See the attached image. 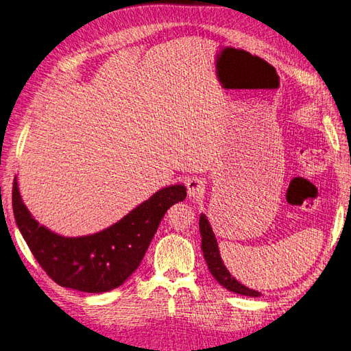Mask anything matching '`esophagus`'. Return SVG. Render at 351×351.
<instances>
[{
  "instance_id": "34e87169",
  "label": "esophagus",
  "mask_w": 351,
  "mask_h": 351,
  "mask_svg": "<svg viewBox=\"0 0 351 351\" xmlns=\"http://www.w3.org/2000/svg\"><path fill=\"white\" fill-rule=\"evenodd\" d=\"M186 186H188L189 197H192V198H199V197L204 195V192H205V182H204L202 179H199V178H192V179L188 180Z\"/></svg>"
}]
</instances>
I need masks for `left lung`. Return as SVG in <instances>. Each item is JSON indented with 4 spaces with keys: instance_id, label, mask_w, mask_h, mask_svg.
Wrapping results in <instances>:
<instances>
[{
    "instance_id": "8db88e82",
    "label": "left lung",
    "mask_w": 351,
    "mask_h": 351,
    "mask_svg": "<svg viewBox=\"0 0 351 351\" xmlns=\"http://www.w3.org/2000/svg\"><path fill=\"white\" fill-rule=\"evenodd\" d=\"M199 232L202 237L201 249H202L204 257L206 261V265H208L211 275L217 279V282L221 285V287H224L226 289H228L230 292L245 295V296H253V298L261 296V292H257L254 289H249L247 287L241 285L237 279L232 278V275H230V271L227 270V267L224 266V263L221 261V256H219L218 244H217L215 236L213 232V228L204 214H201V217H199Z\"/></svg>"
}]
</instances>
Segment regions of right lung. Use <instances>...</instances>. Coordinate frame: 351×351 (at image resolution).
<instances>
[{"instance_id": "1", "label": "right lung", "mask_w": 351, "mask_h": 351, "mask_svg": "<svg viewBox=\"0 0 351 351\" xmlns=\"http://www.w3.org/2000/svg\"><path fill=\"white\" fill-rule=\"evenodd\" d=\"M185 198L184 185L163 188L107 230L75 239L38 224L24 206L16 180L12 211L30 252L51 280L63 288L101 293L120 287L138 267L166 211Z\"/></svg>"}]
</instances>
